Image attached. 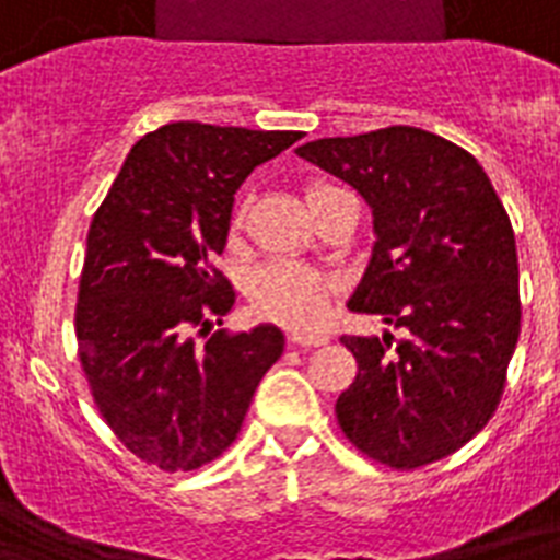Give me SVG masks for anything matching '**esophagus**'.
<instances>
[{"label": "esophagus", "mask_w": 560, "mask_h": 560, "mask_svg": "<svg viewBox=\"0 0 560 560\" xmlns=\"http://www.w3.org/2000/svg\"><path fill=\"white\" fill-rule=\"evenodd\" d=\"M290 345H299V348H316V345H327V336H322V334H290Z\"/></svg>", "instance_id": "obj_1"}]
</instances>
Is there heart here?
I'll return each instance as SVG.
<instances>
[{"label": "heart", "instance_id": "1", "mask_svg": "<svg viewBox=\"0 0 560 560\" xmlns=\"http://www.w3.org/2000/svg\"><path fill=\"white\" fill-rule=\"evenodd\" d=\"M334 186L316 184L311 186L307 192V203L319 195L330 192ZM244 221V212H235L233 226H241ZM330 295H334V284L330 279H325L322 272L307 270V267L299 265H272L267 270L258 272L256 288H253V302L265 316L276 322H284L290 327H299V330H307V327H316L325 319L327 304H330Z\"/></svg>", "mask_w": 560, "mask_h": 560}]
</instances>
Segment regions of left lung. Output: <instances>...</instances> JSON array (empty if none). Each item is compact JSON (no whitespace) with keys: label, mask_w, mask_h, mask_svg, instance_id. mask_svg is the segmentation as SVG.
<instances>
[{"label":"left lung","mask_w":560,"mask_h":560,"mask_svg":"<svg viewBox=\"0 0 560 560\" xmlns=\"http://www.w3.org/2000/svg\"><path fill=\"white\" fill-rule=\"evenodd\" d=\"M295 154L371 207L374 244L348 307L408 330L394 351L388 334L342 336L359 374L336 420L394 469L457 452L492 417L521 334L515 233L492 180L466 149L413 126Z\"/></svg>","instance_id":"8db88e82"}]
</instances>
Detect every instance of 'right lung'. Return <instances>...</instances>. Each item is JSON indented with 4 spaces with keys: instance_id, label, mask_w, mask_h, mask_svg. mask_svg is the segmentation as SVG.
I'll use <instances>...</instances> for the list:
<instances>
[{
    "instance_id": "1",
    "label": "right lung",
    "mask_w": 560,
    "mask_h": 560,
    "mask_svg": "<svg viewBox=\"0 0 560 560\" xmlns=\"http://www.w3.org/2000/svg\"><path fill=\"white\" fill-rule=\"evenodd\" d=\"M302 131L170 122L131 147L91 218L80 299V362L103 420L140 460L192 471L238 438L261 376L284 353L281 327L230 334L212 267L230 235L235 189ZM221 325V319H218ZM195 332L208 337L203 343Z\"/></svg>"
}]
</instances>
